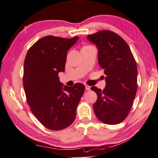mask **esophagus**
<instances>
[{
    "label": "esophagus",
    "instance_id": "esophagus-1",
    "mask_svg": "<svg viewBox=\"0 0 158 158\" xmlns=\"http://www.w3.org/2000/svg\"><path fill=\"white\" fill-rule=\"evenodd\" d=\"M85 88H86V90L89 91V90H90V89H91V86H88V85H85Z\"/></svg>",
    "mask_w": 158,
    "mask_h": 158
}]
</instances>
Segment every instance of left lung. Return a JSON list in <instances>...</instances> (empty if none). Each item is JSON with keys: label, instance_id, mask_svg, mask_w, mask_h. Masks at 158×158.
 I'll return each instance as SVG.
<instances>
[{"label": "left lung", "instance_id": "1", "mask_svg": "<svg viewBox=\"0 0 158 158\" xmlns=\"http://www.w3.org/2000/svg\"><path fill=\"white\" fill-rule=\"evenodd\" d=\"M87 39L98 48V64L104 70L106 85L102 90L93 86L98 98L94 104L97 118L107 124L126 119L137 91V66L126 41L118 34L102 30Z\"/></svg>", "mask_w": 158, "mask_h": 158}]
</instances>
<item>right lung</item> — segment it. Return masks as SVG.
<instances>
[{"label": "right lung", "instance_id": "1", "mask_svg": "<svg viewBox=\"0 0 158 158\" xmlns=\"http://www.w3.org/2000/svg\"><path fill=\"white\" fill-rule=\"evenodd\" d=\"M79 37L47 36L29 49L24 64L23 86L27 103L37 119L53 131L73 123L85 86H63L58 73L64 71L67 51Z\"/></svg>", "mask_w": 158, "mask_h": 158}]
</instances>
